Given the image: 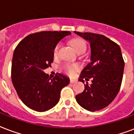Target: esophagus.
I'll return each instance as SVG.
<instances>
[{
	"label": "esophagus",
	"mask_w": 134,
	"mask_h": 134,
	"mask_svg": "<svg viewBox=\"0 0 134 134\" xmlns=\"http://www.w3.org/2000/svg\"><path fill=\"white\" fill-rule=\"evenodd\" d=\"M75 82H76V79H70V83H75Z\"/></svg>",
	"instance_id": "esophagus-1"
}]
</instances>
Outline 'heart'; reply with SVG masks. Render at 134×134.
<instances>
[{"label":"heart","mask_w":134,"mask_h":134,"mask_svg":"<svg viewBox=\"0 0 134 134\" xmlns=\"http://www.w3.org/2000/svg\"><path fill=\"white\" fill-rule=\"evenodd\" d=\"M71 44L77 53L81 52V51H84L85 52L86 49V44L85 41L81 38H74V39L71 40ZM60 47V43H58L55 46L53 50L54 56H56L58 55ZM79 69H80V66L77 65V64H74V65L66 64V65L63 66V70L65 71L66 74H69V75H73Z\"/></svg>","instance_id":"heart-1"}]
</instances>
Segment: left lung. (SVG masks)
Returning a JSON list of instances; mask_svg holds the SVG:
<instances>
[{
    "label": "left lung",
    "instance_id": "1",
    "mask_svg": "<svg viewBox=\"0 0 134 134\" xmlns=\"http://www.w3.org/2000/svg\"><path fill=\"white\" fill-rule=\"evenodd\" d=\"M74 32L91 46V63L81 71L79 81L84 83L83 79H92L91 84L86 82L84 91L76 95V100L88 111L100 110L112 103L121 87L124 69L121 48L103 35Z\"/></svg>",
    "mask_w": 134,
    "mask_h": 134
}]
</instances>
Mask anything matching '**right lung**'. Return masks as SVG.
Masks as SVG:
<instances>
[{
	"label": "right lung",
	"instance_id": "add662e5",
	"mask_svg": "<svg viewBox=\"0 0 134 134\" xmlns=\"http://www.w3.org/2000/svg\"><path fill=\"white\" fill-rule=\"evenodd\" d=\"M71 32L41 31L27 36L15 49L11 76L19 98L37 112L53 108L60 100V91L69 83L67 76L57 74L53 79L43 70L53 62V50L60 40Z\"/></svg>",
	"mask_w": 134,
	"mask_h": 134
}]
</instances>
